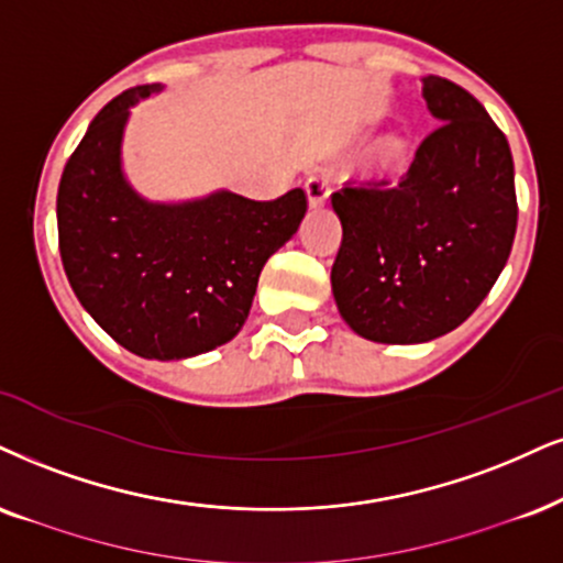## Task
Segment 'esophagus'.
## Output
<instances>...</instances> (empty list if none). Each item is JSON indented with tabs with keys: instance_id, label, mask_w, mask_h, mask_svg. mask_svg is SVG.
<instances>
[{
	"instance_id": "34e87169",
	"label": "esophagus",
	"mask_w": 563,
	"mask_h": 563,
	"mask_svg": "<svg viewBox=\"0 0 563 563\" xmlns=\"http://www.w3.org/2000/svg\"><path fill=\"white\" fill-rule=\"evenodd\" d=\"M305 192H308V203L310 208H318L323 206L325 200H329V179L323 175H310L305 179Z\"/></svg>"
}]
</instances>
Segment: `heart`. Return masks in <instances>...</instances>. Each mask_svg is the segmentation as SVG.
I'll return each instance as SVG.
<instances>
[{
    "mask_svg": "<svg viewBox=\"0 0 563 563\" xmlns=\"http://www.w3.org/2000/svg\"><path fill=\"white\" fill-rule=\"evenodd\" d=\"M384 151H386V158H394L399 154V145L397 143H386Z\"/></svg>",
    "mask_w": 563,
    "mask_h": 563,
    "instance_id": "1",
    "label": "heart"
}]
</instances>
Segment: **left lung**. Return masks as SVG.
I'll use <instances>...</instances> for the list:
<instances>
[{
    "instance_id": "1",
    "label": "left lung",
    "mask_w": 563,
    "mask_h": 563,
    "mask_svg": "<svg viewBox=\"0 0 563 563\" xmlns=\"http://www.w3.org/2000/svg\"><path fill=\"white\" fill-rule=\"evenodd\" d=\"M439 128L399 185L331 196L342 247L331 289L355 334L420 344L467 321L490 292L517 232L515 162L473 93L439 75L420 80Z\"/></svg>"
}]
</instances>
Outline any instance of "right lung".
Instances as JSON below:
<instances>
[{"label":"right lung","instance_id":"1","mask_svg":"<svg viewBox=\"0 0 563 563\" xmlns=\"http://www.w3.org/2000/svg\"><path fill=\"white\" fill-rule=\"evenodd\" d=\"M162 86L124 90L96 114L62 172V266L90 318L133 355L185 360L232 342L258 276L308 211L300 187L276 200L217 190L156 203L128 183L130 109Z\"/></svg>","mask_w":563,"mask_h":563}]
</instances>
